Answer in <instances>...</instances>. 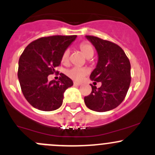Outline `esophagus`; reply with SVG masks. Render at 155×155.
<instances>
[{"label":"esophagus","mask_w":155,"mask_h":155,"mask_svg":"<svg viewBox=\"0 0 155 155\" xmlns=\"http://www.w3.org/2000/svg\"><path fill=\"white\" fill-rule=\"evenodd\" d=\"M73 85H76V86H79V85H81V83H79V82H73Z\"/></svg>","instance_id":"obj_1"}]
</instances>
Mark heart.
<instances>
[{"label":"heart","mask_w":155,"mask_h":155,"mask_svg":"<svg viewBox=\"0 0 155 155\" xmlns=\"http://www.w3.org/2000/svg\"><path fill=\"white\" fill-rule=\"evenodd\" d=\"M79 48L80 50L81 53L84 55L86 58L89 59L94 55V48L90 44L87 42L81 43L79 46ZM69 56H70V51L68 49L65 50L63 53L61 57V61L64 64H67L69 61ZM88 71L87 69L83 67H73L72 68L68 69L66 70L65 73L69 78H70L76 82H80L83 79V78L88 74Z\"/></svg>","instance_id":"1"}]
</instances>
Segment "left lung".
<instances>
[{
	"instance_id": "left-lung-1",
	"label": "left lung",
	"mask_w": 155,
	"mask_h": 155,
	"mask_svg": "<svg viewBox=\"0 0 155 155\" xmlns=\"http://www.w3.org/2000/svg\"><path fill=\"white\" fill-rule=\"evenodd\" d=\"M97 52V64L90 79L101 82L100 88L91 86L84 97L87 107L105 112L119 106L125 98L131 82V66L125 52L117 45L95 36L86 35Z\"/></svg>"
}]
</instances>
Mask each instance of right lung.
Wrapping results in <instances>:
<instances>
[{"instance_id": "obj_1", "label": "right lung", "mask_w": 155, "mask_h": 155, "mask_svg": "<svg viewBox=\"0 0 155 155\" xmlns=\"http://www.w3.org/2000/svg\"><path fill=\"white\" fill-rule=\"evenodd\" d=\"M76 35H53L40 38L30 43L19 60L18 79L27 101L35 108L52 111L62 105L64 93L73 85L71 79L61 73L59 80L48 82L61 64L64 51Z\"/></svg>"}]
</instances>
